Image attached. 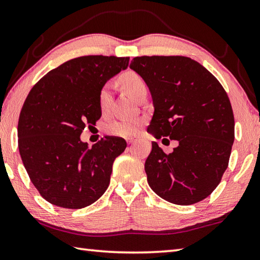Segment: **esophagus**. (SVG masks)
I'll return each instance as SVG.
<instances>
[{"label":"esophagus","instance_id":"34e87169","mask_svg":"<svg viewBox=\"0 0 260 260\" xmlns=\"http://www.w3.org/2000/svg\"><path fill=\"white\" fill-rule=\"evenodd\" d=\"M126 141H127V143H128V144L134 143V139H127Z\"/></svg>","mask_w":260,"mask_h":260}]
</instances>
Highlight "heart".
I'll return each instance as SVG.
<instances>
[{
    "instance_id": "heart-1",
    "label": "heart",
    "mask_w": 260,
    "mask_h": 260,
    "mask_svg": "<svg viewBox=\"0 0 260 260\" xmlns=\"http://www.w3.org/2000/svg\"><path fill=\"white\" fill-rule=\"evenodd\" d=\"M119 82L121 84L122 88L129 94V95L138 101L140 96L143 93L146 92V83L144 79L140 76L138 73L132 72H125L121 74L119 77ZM112 101V93L111 87L109 84L105 85L101 88L100 93H99V106L102 112H106L109 110L110 105ZM142 122L141 120L134 119V120H114L108 122L106 125L105 129L108 134L114 136H122V138H129L138 133Z\"/></svg>"
}]
</instances>
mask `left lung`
Listing matches in <instances>:
<instances>
[{"label":"left lung","mask_w":260,"mask_h":260,"mask_svg":"<svg viewBox=\"0 0 260 260\" xmlns=\"http://www.w3.org/2000/svg\"><path fill=\"white\" fill-rule=\"evenodd\" d=\"M131 69L150 89L154 112L148 132L178 145L165 153L157 142L145 160L154 193L175 205L197 204L211 194L229 166L234 142L230 99L217 78L187 56H136Z\"/></svg>","instance_id":"left-lung-1"}]
</instances>
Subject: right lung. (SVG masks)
<instances>
[{
	"label": "right lung",
	"mask_w": 260,
	"mask_h": 260,
	"mask_svg": "<svg viewBox=\"0 0 260 260\" xmlns=\"http://www.w3.org/2000/svg\"><path fill=\"white\" fill-rule=\"evenodd\" d=\"M129 58L85 55L52 69L30 89L18 121V146L31 183L50 204L81 209L109 186L126 141L106 136L88 148L85 126L100 119L99 93Z\"/></svg>",
	"instance_id": "obj_1"
}]
</instances>
